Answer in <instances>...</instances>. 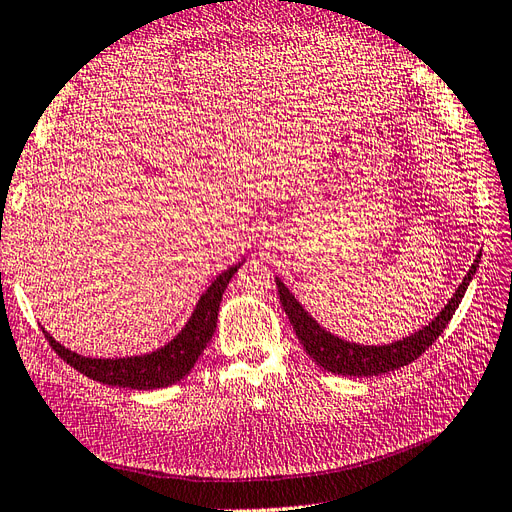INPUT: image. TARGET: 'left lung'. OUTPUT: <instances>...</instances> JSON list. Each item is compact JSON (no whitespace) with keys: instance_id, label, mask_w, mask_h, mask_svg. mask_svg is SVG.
Listing matches in <instances>:
<instances>
[{"instance_id":"1","label":"left lung","mask_w":512,"mask_h":512,"mask_svg":"<svg viewBox=\"0 0 512 512\" xmlns=\"http://www.w3.org/2000/svg\"><path fill=\"white\" fill-rule=\"evenodd\" d=\"M478 258L474 260L468 275L463 277V282L455 290L453 299L446 303V307L438 314L436 320L427 324L423 331L401 339V342L386 344V346H359L331 335L305 312L301 303L292 297V292L280 280H275V284H277V292H280L284 312L292 324L294 333H297L299 342L303 344L305 352L312 356L324 371H331V374H339V376H378L416 361L418 356L436 342L440 333L446 329V324L451 322L455 309L463 299V294H466L472 275L476 273Z\"/></svg>"}]
</instances>
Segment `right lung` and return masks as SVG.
<instances>
[{
	"mask_svg": "<svg viewBox=\"0 0 512 512\" xmlns=\"http://www.w3.org/2000/svg\"><path fill=\"white\" fill-rule=\"evenodd\" d=\"M241 265L243 260L215 277L213 284L200 297L194 314L183 327V331L173 342L151 354L128 356V359H87V356L70 352L68 348L57 344L46 331L44 335L61 359L91 380L119 386V389L121 386L138 391L164 389V386L175 384L183 376H188L194 363L198 361V356L207 348L209 339L215 333V327H218L222 294Z\"/></svg>",
	"mask_w": 512,
	"mask_h": 512,
	"instance_id": "obj_1",
	"label": "right lung"
}]
</instances>
